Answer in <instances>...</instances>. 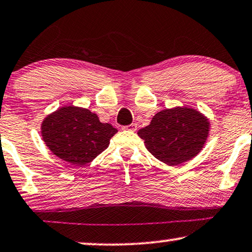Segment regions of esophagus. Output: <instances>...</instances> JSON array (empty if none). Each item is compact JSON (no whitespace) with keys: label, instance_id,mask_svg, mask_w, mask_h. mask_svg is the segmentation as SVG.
<instances>
[{"label":"esophagus","instance_id":"34e87169","mask_svg":"<svg viewBox=\"0 0 252 252\" xmlns=\"http://www.w3.org/2000/svg\"><path fill=\"white\" fill-rule=\"evenodd\" d=\"M136 128H138V125H136L135 123L130 124V125H127V126H124L123 129H126V130H130V132H135Z\"/></svg>","mask_w":252,"mask_h":252}]
</instances>
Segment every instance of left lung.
Instances as JSON below:
<instances>
[{"mask_svg": "<svg viewBox=\"0 0 252 252\" xmlns=\"http://www.w3.org/2000/svg\"><path fill=\"white\" fill-rule=\"evenodd\" d=\"M208 129L210 123L198 111L175 107L156 113L150 125L138 134L156 158L165 164L178 165L200 152Z\"/></svg>", "mask_w": 252, "mask_h": 252, "instance_id": "1", "label": "left lung"}]
</instances>
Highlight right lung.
I'll list each match as a JSON object with an SVG mask.
<instances>
[{
    "label": "right lung",
    "instance_id": "obj_1",
    "mask_svg": "<svg viewBox=\"0 0 252 252\" xmlns=\"http://www.w3.org/2000/svg\"><path fill=\"white\" fill-rule=\"evenodd\" d=\"M117 132L111 124L100 123L96 113L75 106L61 107L41 125L42 139L51 152L75 165L93 161Z\"/></svg>",
    "mask_w": 252,
    "mask_h": 252
}]
</instances>
